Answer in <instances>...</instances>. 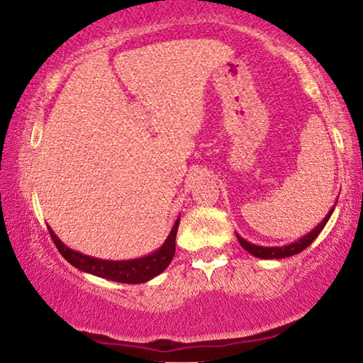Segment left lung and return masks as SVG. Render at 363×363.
<instances>
[{"mask_svg":"<svg viewBox=\"0 0 363 363\" xmlns=\"http://www.w3.org/2000/svg\"><path fill=\"white\" fill-rule=\"evenodd\" d=\"M335 210V205L330 208V211L327 213L324 220H322L319 225H317L314 230L307 233V235L301 236L299 240L289 242V245H284V246H261V245H255V242H250L246 241L245 238H241L240 235L236 233V238L238 241H240V245L245 247V250L250 252V255L256 256V257H261V259H282V257H291L294 255H299L302 250H306L307 246L312 245V241L315 240L317 236H319V233L324 230V226L327 225V221H329V218L332 216V213Z\"/></svg>","mask_w":363,"mask_h":363,"instance_id":"1","label":"left lung"}]
</instances>
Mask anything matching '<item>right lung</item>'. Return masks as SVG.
Returning <instances> with one entry per match:
<instances>
[{"label": "right lung", "instance_id": "add662e5", "mask_svg": "<svg viewBox=\"0 0 363 363\" xmlns=\"http://www.w3.org/2000/svg\"><path fill=\"white\" fill-rule=\"evenodd\" d=\"M178 225H180V216L177 218L175 225H173L170 235L163 241V245L155 250L150 255L135 257V259H122V261H112V259H99V257L82 255L76 250L64 245L59 240V236L49 228L51 238L54 245L59 250V252L64 256V259L71 262L74 267L79 271L87 272V274H94L97 277H104V279L123 282V284H140V282H147L153 279V277L160 274L170 264L173 256H175V240Z\"/></svg>", "mask_w": 363, "mask_h": 363}]
</instances>
